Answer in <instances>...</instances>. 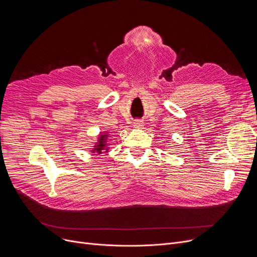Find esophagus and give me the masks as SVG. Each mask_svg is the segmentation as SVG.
<instances>
[{"label":"esophagus","instance_id":"1","mask_svg":"<svg viewBox=\"0 0 257 257\" xmlns=\"http://www.w3.org/2000/svg\"><path fill=\"white\" fill-rule=\"evenodd\" d=\"M143 126H144V121H143V120L138 119V120H134V121H133V127H134V128L141 129V128H143Z\"/></svg>","mask_w":257,"mask_h":257}]
</instances>
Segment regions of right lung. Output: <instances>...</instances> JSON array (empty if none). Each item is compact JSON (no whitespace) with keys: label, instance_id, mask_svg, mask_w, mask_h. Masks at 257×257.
<instances>
[{"label":"right lung","instance_id":"1","mask_svg":"<svg viewBox=\"0 0 257 257\" xmlns=\"http://www.w3.org/2000/svg\"><path fill=\"white\" fill-rule=\"evenodd\" d=\"M107 138H108V133L105 132L103 134H100L99 137V140H98V143L96 144V146L93 147V149L91 150L92 153H99L101 154L102 151L106 150V152L108 151V148H107V144H106V141H107Z\"/></svg>","mask_w":257,"mask_h":257}]
</instances>
